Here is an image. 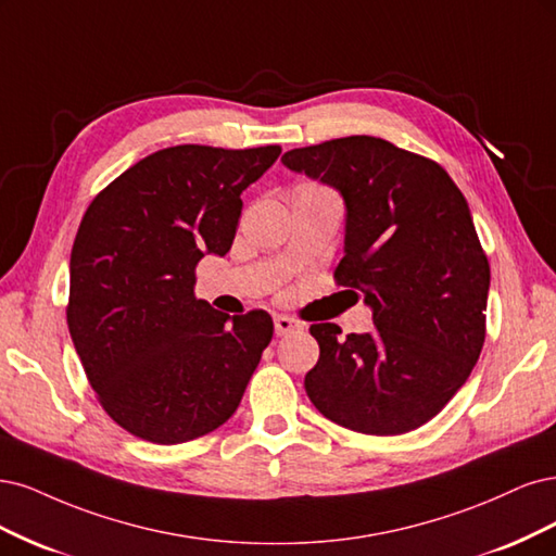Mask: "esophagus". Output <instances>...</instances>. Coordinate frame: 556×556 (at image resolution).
<instances>
[{
  "mask_svg": "<svg viewBox=\"0 0 556 556\" xmlns=\"http://www.w3.org/2000/svg\"><path fill=\"white\" fill-rule=\"evenodd\" d=\"M300 320L291 318V316H283V314H277L275 316V332L277 337H283V334H291L293 330H300Z\"/></svg>",
  "mask_w": 556,
  "mask_h": 556,
  "instance_id": "esophagus-1",
  "label": "esophagus"
}]
</instances>
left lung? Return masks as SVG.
I'll list each match as a JSON object with an SVG mask.
<instances>
[{
    "label": "left lung",
    "instance_id": "1",
    "mask_svg": "<svg viewBox=\"0 0 556 556\" xmlns=\"http://www.w3.org/2000/svg\"><path fill=\"white\" fill-rule=\"evenodd\" d=\"M283 166L334 187L346 205L334 279L371 307L374 332L309 328L320 355L304 390L328 420L392 437L432 420L485 342L490 263L457 185L437 161L383 138L298 148Z\"/></svg>",
    "mask_w": 556,
    "mask_h": 556
}]
</instances>
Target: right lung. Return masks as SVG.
Instances as JSON below:
<instances>
[{"instance_id":"1","label":"right lung","mask_w":556,"mask_h":556,"mask_svg":"<svg viewBox=\"0 0 556 556\" xmlns=\"http://www.w3.org/2000/svg\"><path fill=\"white\" fill-rule=\"evenodd\" d=\"M279 154L166 148L89 203L71 249L66 324L97 400L129 434L185 443L236 414L273 318H230L195 300V265L228 252L240 193Z\"/></svg>"}]
</instances>
